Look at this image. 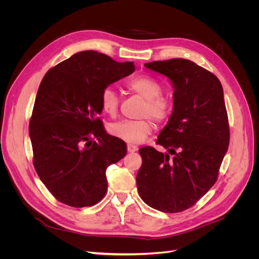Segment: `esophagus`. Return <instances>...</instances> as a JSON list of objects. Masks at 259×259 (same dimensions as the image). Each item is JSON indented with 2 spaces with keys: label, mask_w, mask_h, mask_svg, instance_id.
<instances>
[{
  "label": "esophagus",
  "mask_w": 259,
  "mask_h": 259,
  "mask_svg": "<svg viewBox=\"0 0 259 259\" xmlns=\"http://www.w3.org/2000/svg\"><path fill=\"white\" fill-rule=\"evenodd\" d=\"M127 149H128V152L133 153V152H135V151L138 150L139 147L135 146V145H132V144H128V145H127Z\"/></svg>",
  "instance_id": "esophagus-1"
}]
</instances>
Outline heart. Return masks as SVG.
I'll list each match as a JSON object with an SVG mask.
<instances>
[{"mask_svg":"<svg viewBox=\"0 0 259 259\" xmlns=\"http://www.w3.org/2000/svg\"><path fill=\"white\" fill-rule=\"evenodd\" d=\"M128 91L140 95L145 100L142 107L141 116L150 117L157 124L167 120L173 110V103L170 98L162 95V86L154 77L142 74L133 76L125 84ZM100 104L104 113L110 117H116L119 107V97L110 87L103 89ZM153 125L149 118L138 120H121L109 127L113 137L130 144L143 142L152 132Z\"/></svg>","mask_w":259,"mask_h":259,"instance_id":"heart-1","label":"heart"}]
</instances>
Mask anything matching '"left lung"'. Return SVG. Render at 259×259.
Returning <instances> with one entry per match:
<instances>
[{
    "mask_svg": "<svg viewBox=\"0 0 259 259\" xmlns=\"http://www.w3.org/2000/svg\"><path fill=\"white\" fill-rule=\"evenodd\" d=\"M173 83V111L156 144L147 146L137 175L141 198L153 209L178 213L194 206L219 178L230 129L220 79L195 63L172 59L145 64Z\"/></svg>",
    "mask_w": 259,
    "mask_h": 259,
    "instance_id": "left-lung-1",
    "label": "left lung"
}]
</instances>
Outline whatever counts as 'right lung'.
Segmentation results:
<instances>
[{
    "label": "right lung",
    "mask_w": 259,
    "mask_h": 259,
    "mask_svg": "<svg viewBox=\"0 0 259 259\" xmlns=\"http://www.w3.org/2000/svg\"><path fill=\"white\" fill-rule=\"evenodd\" d=\"M132 62L117 63L93 50L52 67L38 87L29 121L33 166L59 201L90 207L107 192V168L127 153L99 115L104 88L131 74Z\"/></svg>",
    "instance_id": "right-lung-1"
}]
</instances>
